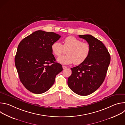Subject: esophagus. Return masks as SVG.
Segmentation results:
<instances>
[{"mask_svg":"<svg viewBox=\"0 0 125 125\" xmlns=\"http://www.w3.org/2000/svg\"><path fill=\"white\" fill-rule=\"evenodd\" d=\"M62 67H63V69H65L66 68H67V67L65 66H64V65L62 66Z\"/></svg>","mask_w":125,"mask_h":125,"instance_id":"1","label":"esophagus"}]
</instances>
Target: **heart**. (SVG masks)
Wrapping results in <instances>:
<instances>
[{"label": "heart", "instance_id": "1", "mask_svg": "<svg viewBox=\"0 0 125 125\" xmlns=\"http://www.w3.org/2000/svg\"><path fill=\"white\" fill-rule=\"evenodd\" d=\"M51 48L52 53L56 56H59L62 54L64 49H68L66 55L57 58V61L62 64L74 63L76 65H80L88 58L91 51V46L88 43L83 42L81 40L72 36L66 38L63 45L58 41L54 42Z\"/></svg>", "mask_w": 125, "mask_h": 125}]
</instances>
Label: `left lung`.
Segmentation results:
<instances>
[{
	"label": "left lung",
	"mask_w": 125,
	"mask_h": 125,
	"mask_svg": "<svg viewBox=\"0 0 125 125\" xmlns=\"http://www.w3.org/2000/svg\"><path fill=\"white\" fill-rule=\"evenodd\" d=\"M90 44L91 51L82 64L71 68L68 85L73 92L80 95L90 94L100 86L105 78L110 62V55L103 43L90 34L79 35Z\"/></svg>",
	"instance_id": "8db88e82"
}]
</instances>
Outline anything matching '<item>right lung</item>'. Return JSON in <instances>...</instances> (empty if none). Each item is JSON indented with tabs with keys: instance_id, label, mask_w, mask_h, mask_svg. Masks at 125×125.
I'll list each match as a JSON object with an SVG mask.
<instances>
[{
	"instance_id": "1",
	"label": "right lung",
	"mask_w": 125,
	"mask_h": 125,
	"mask_svg": "<svg viewBox=\"0 0 125 125\" xmlns=\"http://www.w3.org/2000/svg\"><path fill=\"white\" fill-rule=\"evenodd\" d=\"M60 37L55 32L39 30L19 44L15 64L20 81L30 92L41 94L47 91L63 70L62 65L55 62L51 48Z\"/></svg>"
}]
</instances>
